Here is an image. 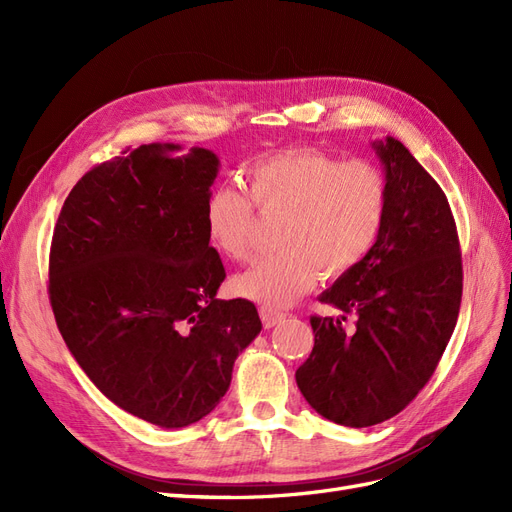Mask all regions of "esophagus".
Masks as SVG:
<instances>
[{
  "mask_svg": "<svg viewBox=\"0 0 512 512\" xmlns=\"http://www.w3.org/2000/svg\"><path fill=\"white\" fill-rule=\"evenodd\" d=\"M260 318H262V324H265V329H273L275 324H280L286 318V314L271 305H260Z\"/></svg>",
  "mask_w": 512,
  "mask_h": 512,
  "instance_id": "esophagus-1",
  "label": "esophagus"
}]
</instances>
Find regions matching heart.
<instances>
[{
	"mask_svg": "<svg viewBox=\"0 0 512 512\" xmlns=\"http://www.w3.org/2000/svg\"><path fill=\"white\" fill-rule=\"evenodd\" d=\"M247 195L220 183L205 200L211 245L232 260L252 258L256 211L284 215L280 252L260 260L237 280L245 297L271 307L290 305L324 280L359 267L380 237L389 179L371 160H342L320 149H288L247 168Z\"/></svg>",
	"mask_w": 512,
	"mask_h": 512,
	"instance_id": "b5f03b06",
	"label": "heart"
}]
</instances>
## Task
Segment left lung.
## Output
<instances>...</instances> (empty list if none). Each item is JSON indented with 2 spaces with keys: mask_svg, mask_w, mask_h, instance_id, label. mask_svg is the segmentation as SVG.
<instances>
[{
  "mask_svg": "<svg viewBox=\"0 0 512 512\" xmlns=\"http://www.w3.org/2000/svg\"><path fill=\"white\" fill-rule=\"evenodd\" d=\"M389 179V207L374 250L320 294L352 314L312 316L314 348L297 384L320 416L369 427L404 410L429 382L451 339L463 290L461 250L448 200L397 138L371 145Z\"/></svg>",
  "mask_w": 512,
  "mask_h": 512,
  "instance_id": "1",
  "label": "left lung"
}]
</instances>
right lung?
<instances>
[{"mask_svg": "<svg viewBox=\"0 0 512 512\" xmlns=\"http://www.w3.org/2000/svg\"><path fill=\"white\" fill-rule=\"evenodd\" d=\"M121 151L85 173L57 218L49 299L61 337L98 389L143 421L188 427L226 395L262 322L215 299L226 271L205 230L213 151Z\"/></svg>", "mask_w": 512, "mask_h": 512, "instance_id": "right-lung-1", "label": "right lung"}]
</instances>
